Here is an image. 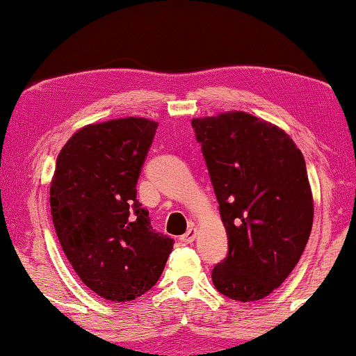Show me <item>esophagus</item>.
<instances>
[{
  "label": "esophagus",
  "instance_id": "1",
  "mask_svg": "<svg viewBox=\"0 0 356 356\" xmlns=\"http://www.w3.org/2000/svg\"><path fill=\"white\" fill-rule=\"evenodd\" d=\"M196 234H197L196 227H193V225H191V227L186 230V234H183L181 238H179V240H181L183 243H193V242H195V238H196Z\"/></svg>",
  "mask_w": 356,
  "mask_h": 356
}]
</instances>
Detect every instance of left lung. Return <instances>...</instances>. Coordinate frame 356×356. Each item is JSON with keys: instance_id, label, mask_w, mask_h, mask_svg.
<instances>
[{"instance_id": "8db88e82", "label": "left lung", "mask_w": 356, "mask_h": 356, "mask_svg": "<svg viewBox=\"0 0 356 356\" xmlns=\"http://www.w3.org/2000/svg\"><path fill=\"white\" fill-rule=\"evenodd\" d=\"M191 126L229 238L212 283L235 301H258L288 278L311 235L306 161L288 134L243 111L193 119Z\"/></svg>"}]
</instances>
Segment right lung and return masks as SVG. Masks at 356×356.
I'll list each match as a JSON object with an SVG mask.
<instances>
[{
    "label": "right lung",
    "instance_id": "1",
    "mask_svg": "<svg viewBox=\"0 0 356 356\" xmlns=\"http://www.w3.org/2000/svg\"><path fill=\"white\" fill-rule=\"evenodd\" d=\"M156 126L145 118L90 124L57 156L50 183L55 232L75 273L108 301L145 294L173 248V238L155 232L137 201V179Z\"/></svg>",
    "mask_w": 356,
    "mask_h": 356
}]
</instances>
